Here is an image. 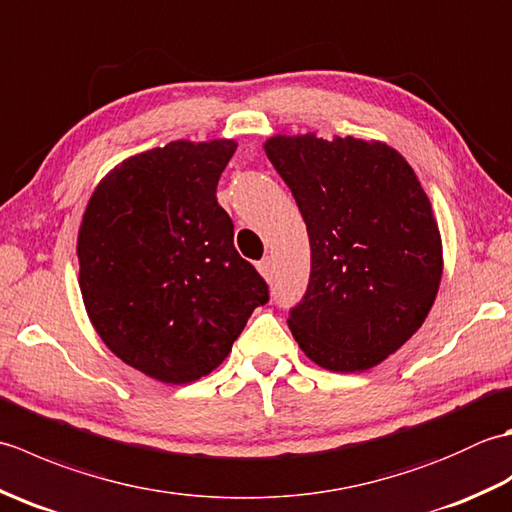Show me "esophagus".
Returning <instances> with one entry per match:
<instances>
[{
  "instance_id": "34e87169",
  "label": "esophagus",
  "mask_w": 512,
  "mask_h": 512,
  "mask_svg": "<svg viewBox=\"0 0 512 512\" xmlns=\"http://www.w3.org/2000/svg\"><path fill=\"white\" fill-rule=\"evenodd\" d=\"M257 270L262 273L264 279H273V259L264 257L262 262H257Z\"/></svg>"
}]
</instances>
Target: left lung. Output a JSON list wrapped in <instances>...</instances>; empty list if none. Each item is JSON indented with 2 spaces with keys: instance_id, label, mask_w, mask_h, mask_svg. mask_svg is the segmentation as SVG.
<instances>
[{
  "instance_id": "obj_1",
  "label": "left lung",
  "mask_w": 512,
  "mask_h": 512,
  "mask_svg": "<svg viewBox=\"0 0 512 512\" xmlns=\"http://www.w3.org/2000/svg\"><path fill=\"white\" fill-rule=\"evenodd\" d=\"M266 156L310 237V279L288 325L332 372H363L409 341L436 299L442 242L396 149L358 138L275 136Z\"/></svg>"
}]
</instances>
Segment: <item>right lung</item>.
Returning a JSON list of instances; mask_svg holds the SVG:
<instances>
[{"mask_svg":"<svg viewBox=\"0 0 512 512\" xmlns=\"http://www.w3.org/2000/svg\"><path fill=\"white\" fill-rule=\"evenodd\" d=\"M235 147L176 140L129 158L83 215L76 255L90 321L121 361L162 383L213 372L270 299L217 204Z\"/></svg>","mask_w":512,"mask_h":512,"instance_id":"add662e5","label":"right lung"}]
</instances>
